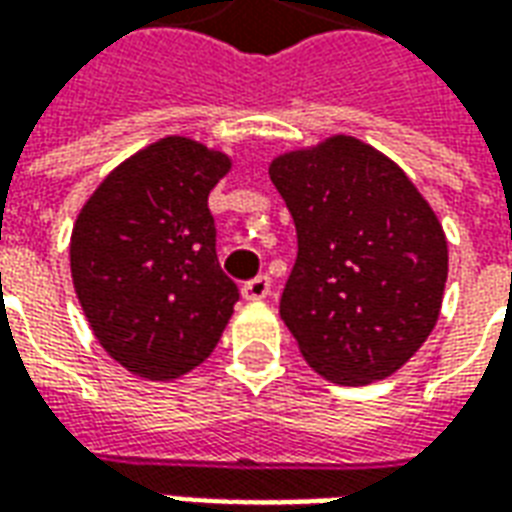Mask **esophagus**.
<instances>
[{"mask_svg":"<svg viewBox=\"0 0 512 512\" xmlns=\"http://www.w3.org/2000/svg\"><path fill=\"white\" fill-rule=\"evenodd\" d=\"M268 293H271V279H268L266 274H260V277L249 279V282H244V288H241V296H244L246 301L266 299Z\"/></svg>","mask_w":512,"mask_h":512,"instance_id":"34e87169","label":"esophagus"}]
</instances>
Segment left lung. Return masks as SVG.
<instances>
[{"label": "left lung", "instance_id": "left-lung-1", "mask_svg": "<svg viewBox=\"0 0 512 512\" xmlns=\"http://www.w3.org/2000/svg\"><path fill=\"white\" fill-rule=\"evenodd\" d=\"M268 175L299 238L279 315L304 359L343 386L392 376L439 318L447 241L436 213L354 136L279 156Z\"/></svg>", "mask_w": 512, "mask_h": 512}]
</instances>
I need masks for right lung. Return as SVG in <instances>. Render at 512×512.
Wrapping results in <instances>:
<instances>
[{
	"label": "right lung",
	"instance_id": "1",
	"mask_svg": "<svg viewBox=\"0 0 512 512\" xmlns=\"http://www.w3.org/2000/svg\"><path fill=\"white\" fill-rule=\"evenodd\" d=\"M230 169L183 136L120 164L76 219L71 274L98 343L150 381L202 365L238 301L216 257L208 194Z\"/></svg>",
	"mask_w": 512,
	"mask_h": 512
}]
</instances>
